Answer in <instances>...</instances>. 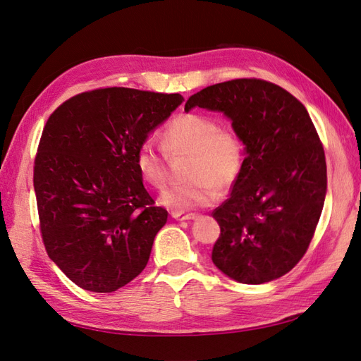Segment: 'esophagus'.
<instances>
[{"label": "esophagus", "mask_w": 361, "mask_h": 361, "mask_svg": "<svg viewBox=\"0 0 361 361\" xmlns=\"http://www.w3.org/2000/svg\"><path fill=\"white\" fill-rule=\"evenodd\" d=\"M171 215L173 219H178V221H189V219L197 218L195 214H180V212H172Z\"/></svg>", "instance_id": "obj_1"}]
</instances>
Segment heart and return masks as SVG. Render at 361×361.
<instances>
[{"label":"heart","mask_w":361,"mask_h":361,"mask_svg":"<svg viewBox=\"0 0 361 361\" xmlns=\"http://www.w3.org/2000/svg\"><path fill=\"white\" fill-rule=\"evenodd\" d=\"M163 142L173 154L192 152L189 178L183 186L166 190L163 206L173 212H188L214 204L218 186L228 189L238 181L244 168L245 147L232 128L218 126L216 120L200 113H183L166 125ZM135 169L151 189L161 190L168 183V159L151 142L135 152Z\"/></svg>","instance_id":"heart-1"}]
</instances>
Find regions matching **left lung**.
Listing matches in <instances>:
<instances>
[{
  "mask_svg": "<svg viewBox=\"0 0 361 361\" xmlns=\"http://www.w3.org/2000/svg\"><path fill=\"white\" fill-rule=\"evenodd\" d=\"M224 113L245 146L230 198L214 210L221 235L212 261L241 283H265L288 273L307 253L326 195V161L300 102L262 79H233L189 97Z\"/></svg>",
  "mask_w": 361,
  "mask_h": 361,
  "instance_id": "obj_1",
  "label": "left lung"
}]
</instances>
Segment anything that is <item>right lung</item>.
<instances>
[{
  "instance_id": "right-lung-1",
  "label": "right lung",
  "mask_w": 361,
  "mask_h": 361,
  "mask_svg": "<svg viewBox=\"0 0 361 361\" xmlns=\"http://www.w3.org/2000/svg\"><path fill=\"white\" fill-rule=\"evenodd\" d=\"M183 100L99 88L66 100L45 123L33 169L41 235L80 288L113 293L145 270L168 212L154 206L135 152Z\"/></svg>"
}]
</instances>
